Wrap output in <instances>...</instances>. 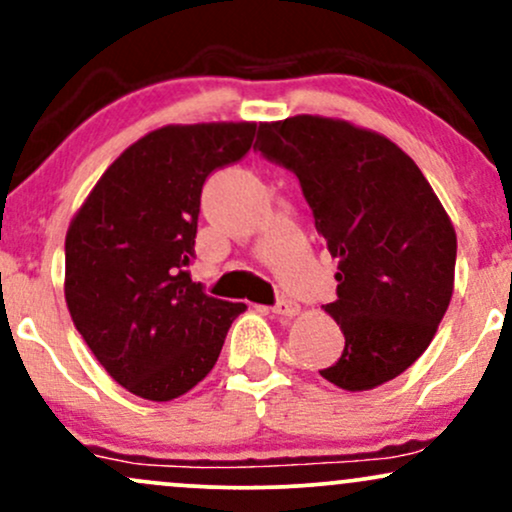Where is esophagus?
Listing matches in <instances>:
<instances>
[{
    "label": "esophagus",
    "mask_w": 512,
    "mask_h": 512,
    "mask_svg": "<svg viewBox=\"0 0 512 512\" xmlns=\"http://www.w3.org/2000/svg\"><path fill=\"white\" fill-rule=\"evenodd\" d=\"M298 303H293V301H289V298H281V301H276V305H274V313L276 315H281V317H293V315H298Z\"/></svg>",
    "instance_id": "esophagus-1"
}]
</instances>
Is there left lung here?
<instances>
[{
	"label": "left lung",
	"instance_id": "8db88e82",
	"mask_svg": "<svg viewBox=\"0 0 512 512\" xmlns=\"http://www.w3.org/2000/svg\"><path fill=\"white\" fill-rule=\"evenodd\" d=\"M255 149L296 173L337 260L325 313L344 351L320 375L349 392L397 378L428 349L455 286L457 236L433 187L383 134L332 117L260 122Z\"/></svg>",
	"mask_w": 512,
	"mask_h": 512
}]
</instances>
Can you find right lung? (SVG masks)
Returning a JSON list of instances; mask_svg holds the SVG:
<instances>
[{
    "label": "right lung",
    "mask_w": 512,
    "mask_h": 512,
    "mask_svg": "<svg viewBox=\"0 0 512 512\" xmlns=\"http://www.w3.org/2000/svg\"><path fill=\"white\" fill-rule=\"evenodd\" d=\"M255 122L154 129L115 158L64 240V298L88 349L132 395L170 402L207 378L245 303L192 281L199 197L250 151Z\"/></svg>",
    "instance_id": "obj_1"
}]
</instances>
